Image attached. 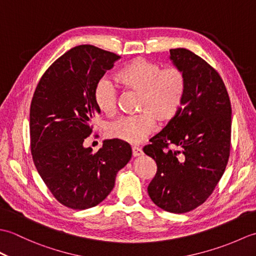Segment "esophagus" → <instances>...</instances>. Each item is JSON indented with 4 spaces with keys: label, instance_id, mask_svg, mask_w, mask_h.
Returning a JSON list of instances; mask_svg holds the SVG:
<instances>
[{
    "label": "esophagus",
    "instance_id": "obj_1",
    "mask_svg": "<svg viewBox=\"0 0 256 256\" xmlns=\"http://www.w3.org/2000/svg\"><path fill=\"white\" fill-rule=\"evenodd\" d=\"M132 154L134 157H138V156H140L143 154V150L140 148H132Z\"/></svg>",
    "mask_w": 256,
    "mask_h": 256
}]
</instances>
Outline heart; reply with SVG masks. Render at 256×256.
Segmentation results:
<instances>
[{
    "label": "heart",
    "mask_w": 256,
    "mask_h": 256,
    "mask_svg": "<svg viewBox=\"0 0 256 256\" xmlns=\"http://www.w3.org/2000/svg\"><path fill=\"white\" fill-rule=\"evenodd\" d=\"M116 80L125 89L140 94L138 110L142 113L113 120L106 125L108 138L138 144L153 131L155 121L170 123L182 110L187 84L180 69H162L160 64L138 57L120 70ZM118 98V89L111 79L102 77L96 81L94 101L102 113H116Z\"/></svg>",
    "instance_id": "1"
}]
</instances>
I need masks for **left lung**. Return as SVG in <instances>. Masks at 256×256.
<instances>
[{"instance_id":"left-lung-1","label":"left lung","mask_w":256,"mask_h":256,"mask_svg":"<svg viewBox=\"0 0 256 256\" xmlns=\"http://www.w3.org/2000/svg\"><path fill=\"white\" fill-rule=\"evenodd\" d=\"M170 60L186 77L184 108L143 150L157 165L148 187L152 201L165 211L184 214L202 204L224 175L232 110L220 74L202 58L176 48Z\"/></svg>"}]
</instances>
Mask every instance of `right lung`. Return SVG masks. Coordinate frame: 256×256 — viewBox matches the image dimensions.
<instances>
[{"mask_svg": "<svg viewBox=\"0 0 256 256\" xmlns=\"http://www.w3.org/2000/svg\"><path fill=\"white\" fill-rule=\"evenodd\" d=\"M121 58L92 45L64 52L48 68L32 96L30 150L36 170L62 204L84 210L99 204L131 160L130 144L106 140L92 153L84 140L100 110L94 101L96 81Z\"/></svg>", "mask_w": 256, "mask_h": 256, "instance_id": "obj_1", "label": "right lung"}]
</instances>
